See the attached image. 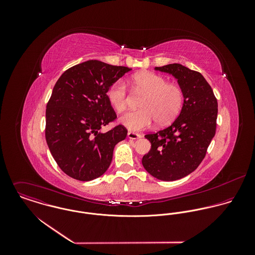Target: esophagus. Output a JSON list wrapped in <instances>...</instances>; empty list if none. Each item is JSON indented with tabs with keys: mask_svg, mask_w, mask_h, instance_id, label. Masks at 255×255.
<instances>
[{
	"mask_svg": "<svg viewBox=\"0 0 255 255\" xmlns=\"http://www.w3.org/2000/svg\"><path fill=\"white\" fill-rule=\"evenodd\" d=\"M128 137L129 139H139V138H141V135L138 134V133H135V132L128 131Z\"/></svg>",
	"mask_w": 255,
	"mask_h": 255,
	"instance_id": "34e87169",
	"label": "esophagus"
}]
</instances>
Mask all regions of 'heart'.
<instances>
[{"label":"heart","mask_w":255,"mask_h":255,"mask_svg":"<svg viewBox=\"0 0 255 255\" xmlns=\"http://www.w3.org/2000/svg\"><path fill=\"white\" fill-rule=\"evenodd\" d=\"M134 88L143 93L139 111L128 112L120 118V123L130 131L150 128L156 121L159 126L172 123L180 114L183 103L182 88L167 82L163 76L150 72L136 73L132 77ZM108 99L117 112L127 108L128 92L126 82L116 81L108 92Z\"/></svg>","instance_id":"b5f03b06"}]
</instances>
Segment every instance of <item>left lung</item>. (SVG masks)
Instances as JSON below:
<instances>
[{"instance_id":"8db88e82","label":"left lung","mask_w":255,"mask_h":255,"mask_svg":"<svg viewBox=\"0 0 255 255\" xmlns=\"http://www.w3.org/2000/svg\"><path fill=\"white\" fill-rule=\"evenodd\" d=\"M155 71L172 74L183 92L178 118L168 128L146 134L150 151L142 165L154 178L177 181L192 173L205 157L216 131L218 103L204 76L181 64L156 67Z\"/></svg>"}]
</instances>
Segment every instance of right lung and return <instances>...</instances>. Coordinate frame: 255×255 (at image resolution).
<instances>
[{"label": "right lung", "mask_w": 255, "mask_h": 255, "mask_svg": "<svg viewBox=\"0 0 255 255\" xmlns=\"http://www.w3.org/2000/svg\"><path fill=\"white\" fill-rule=\"evenodd\" d=\"M131 69L89 60L73 66L56 82L46 109V141L59 167L75 180L88 182L110 167L116 144L128 130L101 128L117 118L110 87Z\"/></svg>", "instance_id": "1"}]
</instances>
